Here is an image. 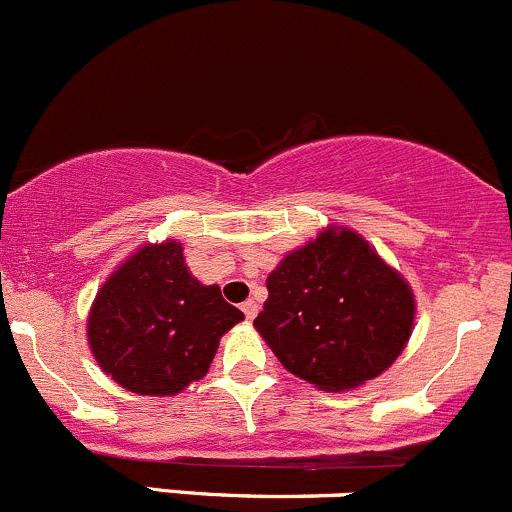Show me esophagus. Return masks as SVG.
<instances>
[{
	"mask_svg": "<svg viewBox=\"0 0 512 512\" xmlns=\"http://www.w3.org/2000/svg\"><path fill=\"white\" fill-rule=\"evenodd\" d=\"M257 310H260V307H257V302H255V300H247V302H242V312H245V317H247V320H255Z\"/></svg>",
	"mask_w": 512,
	"mask_h": 512,
	"instance_id": "esophagus-1",
	"label": "esophagus"
}]
</instances>
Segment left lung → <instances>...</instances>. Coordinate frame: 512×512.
<instances>
[{"label":"left lung","mask_w":512,"mask_h":512,"mask_svg":"<svg viewBox=\"0 0 512 512\" xmlns=\"http://www.w3.org/2000/svg\"><path fill=\"white\" fill-rule=\"evenodd\" d=\"M255 327L292 375L327 393L365 385L405 350L415 297L350 227H327L267 277Z\"/></svg>","instance_id":"left-lung-1"}]
</instances>
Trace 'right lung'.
I'll return each mask as SVG.
<instances>
[{
  "mask_svg": "<svg viewBox=\"0 0 512 512\" xmlns=\"http://www.w3.org/2000/svg\"><path fill=\"white\" fill-rule=\"evenodd\" d=\"M245 320L217 285L190 275L182 245L165 240L130 255L99 287L87 320L97 365L137 395H177L215 360L220 337Z\"/></svg>",
  "mask_w": 512,
  "mask_h": 512,
  "instance_id": "right-lung-1",
  "label": "right lung"
}]
</instances>
